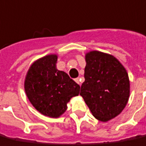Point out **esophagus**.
I'll return each mask as SVG.
<instances>
[{
    "instance_id": "esophagus-1",
    "label": "esophagus",
    "mask_w": 146,
    "mask_h": 146,
    "mask_svg": "<svg viewBox=\"0 0 146 146\" xmlns=\"http://www.w3.org/2000/svg\"><path fill=\"white\" fill-rule=\"evenodd\" d=\"M75 80V82H76V84H80V79H79V78H76V79H75V80Z\"/></svg>"
}]
</instances>
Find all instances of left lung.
<instances>
[{
  "mask_svg": "<svg viewBox=\"0 0 146 146\" xmlns=\"http://www.w3.org/2000/svg\"><path fill=\"white\" fill-rule=\"evenodd\" d=\"M85 60V81L80 94L95 118L107 122L117 117L128 103V73L118 59L102 52H89Z\"/></svg>",
  "mask_w": 146,
  "mask_h": 146,
  "instance_id": "left-lung-1",
  "label": "left lung"
}]
</instances>
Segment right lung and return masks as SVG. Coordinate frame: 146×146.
Instances as JSON below:
<instances>
[{"mask_svg":"<svg viewBox=\"0 0 146 146\" xmlns=\"http://www.w3.org/2000/svg\"><path fill=\"white\" fill-rule=\"evenodd\" d=\"M56 54L35 61L27 72L25 90L33 107L45 116L59 117L70 99L78 96L80 87L67 73L56 68Z\"/></svg>","mask_w":146,"mask_h":146,"instance_id":"obj_1","label":"right lung"}]
</instances>
